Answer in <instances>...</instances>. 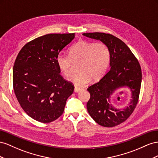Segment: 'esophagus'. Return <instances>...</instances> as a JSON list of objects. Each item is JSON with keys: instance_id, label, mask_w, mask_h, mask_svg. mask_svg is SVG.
Listing matches in <instances>:
<instances>
[{"instance_id": "34e87169", "label": "esophagus", "mask_w": 158, "mask_h": 158, "mask_svg": "<svg viewBox=\"0 0 158 158\" xmlns=\"http://www.w3.org/2000/svg\"><path fill=\"white\" fill-rule=\"evenodd\" d=\"M82 90V89H81V88H79V87H75V89H74V92H75V93H78V92H79V91H81Z\"/></svg>"}]
</instances>
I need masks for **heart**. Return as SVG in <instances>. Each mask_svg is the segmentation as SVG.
I'll list each match as a JSON object with an SVG mask.
<instances>
[{
	"label": "heart",
	"instance_id": "heart-1",
	"mask_svg": "<svg viewBox=\"0 0 158 158\" xmlns=\"http://www.w3.org/2000/svg\"><path fill=\"white\" fill-rule=\"evenodd\" d=\"M69 56L60 53L56 57V63L66 77L71 75L74 63L79 64L78 73L74 74L70 81L76 86L81 87L90 80L95 81L104 75L110 62V52L106 45L102 42L93 43L80 40L72 46Z\"/></svg>",
	"mask_w": 158,
	"mask_h": 158
}]
</instances>
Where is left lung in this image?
Segmentation results:
<instances>
[{"mask_svg": "<svg viewBox=\"0 0 158 158\" xmlns=\"http://www.w3.org/2000/svg\"><path fill=\"white\" fill-rule=\"evenodd\" d=\"M83 35L106 44L110 55L109 71L87 89L91 95L87 104L88 112L99 125L115 127L127 120L136 108L142 83L140 65L130 48L119 38L101 32ZM124 87L131 90V99L127 107L116 109L111 104V96Z\"/></svg>", "mask_w": 158, "mask_h": 158, "instance_id": "8db88e82", "label": "left lung"}]
</instances>
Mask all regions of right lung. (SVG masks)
<instances>
[{
	"instance_id": "add662e5",
	"label": "right lung",
	"mask_w": 158,
	"mask_h": 158,
	"mask_svg": "<svg viewBox=\"0 0 158 158\" xmlns=\"http://www.w3.org/2000/svg\"><path fill=\"white\" fill-rule=\"evenodd\" d=\"M75 34H49L27 43L13 67V88L26 113L40 123L56 120L74 86L60 75L56 57Z\"/></svg>"
}]
</instances>
